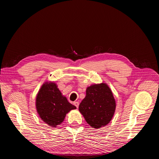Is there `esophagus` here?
<instances>
[{
	"label": "esophagus",
	"mask_w": 159,
	"mask_h": 159,
	"mask_svg": "<svg viewBox=\"0 0 159 159\" xmlns=\"http://www.w3.org/2000/svg\"><path fill=\"white\" fill-rule=\"evenodd\" d=\"M74 105H75V106L77 108H78V107H79V102H74Z\"/></svg>",
	"instance_id": "1"
}]
</instances>
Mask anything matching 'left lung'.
<instances>
[{
    "mask_svg": "<svg viewBox=\"0 0 159 159\" xmlns=\"http://www.w3.org/2000/svg\"><path fill=\"white\" fill-rule=\"evenodd\" d=\"M116 103L111 89L105 83L92 84L86 89V95L79 105L80 112L94 129L104 127L111 121Z\"/></svg>",
    "mask_w": 159,
    "mask_h": 159,
    "instance_id": "8db88e82",
    "label": "left lung"
}]
</instances>
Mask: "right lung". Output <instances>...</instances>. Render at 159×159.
Here are the masks:
<instances>
[{"mask_svg": "<svg viewBox=\"0 0 159 159\" xmlns=\"http://www.w3.org/2000/svg\"><path fill=\"white\" fill-rule=\"evenodd\" d=\"M36 108L42 121L55 128L64 121L66 114L76 107L68 102L55 82L46 81L37 93Z\"/></svg>", "mask_w": 159, "mask_h": 159, "instance_id": "add662e5", "label": "right lung"}]
</instances>
